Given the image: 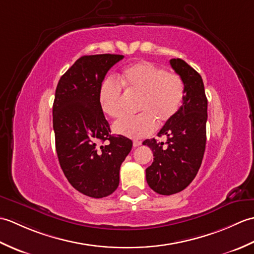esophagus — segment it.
<instances>
[{"instance_id": "34e87169", "label": "esophagus", "mask_w": 254, "mask_h": 254, "mask_svg": "<svg viewBox=\"0 0 254 254\" xmlns=\"http://www.w3.org/2000/svg\"><path fill=\"white\" fill-rule=\"evenodd\" d=\"M141 144H142L141 141H136V139H135V141H133V146H134V147H137V146H139V145H141Z\"/></svg>"}]
</instances>
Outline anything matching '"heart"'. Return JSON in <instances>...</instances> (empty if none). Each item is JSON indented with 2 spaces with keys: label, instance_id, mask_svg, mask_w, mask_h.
<instances>
[{
  "label": "heart",
  "instance_id": "b5f03b06",
  "mask_svg": "<svg viewBox=\"0 0 254 254\" xmlns=\"http://www.w3.org/2000/svg\"><path fill=\"white\" fill-rule=\"evenodd\" d=\"M119 82L108 78L101 84L98 100L107 116L118 118L122 115L124 94L138 96L137 116L124 117L113 123L112 130L119 135L142 138L152 134L159 126L169 122L179 111L185 98V84L176 73L166 72L155 64L143 61L127 66L119 76Z\"/></svg>",
  "mask_w": 254,
  "mask_h": 254
}]
</instances>
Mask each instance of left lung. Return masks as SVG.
Returning a JSON list of instances; mask_svg holds the SVG:
<instances>
[{"label": "left lung", "instance_id": "1", "mask_svg": "<svg viewBox=\"0 0 254 254\" xmlns=\"http://www.w3.org/2000/svg\"><path fill=\"white\" fill-rule=\"evenodd\" d=\"M170 65L185 84L182 106L158 133V136H167L166 145L155 138L143 142L154 154L153 164L146 169V181L152 190L163 195L185 190L193 181L206 144L207 98L201 75L181 59H171Z\"/></svg>", "mask_w": 254, "mask_h": 254}]
</instances>
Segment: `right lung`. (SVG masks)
I'll list each match as a JSON object with an SVG mask.
<instances>
[{
	"label": "right lung",
	"instance_id": "add662e5",
	"mask_svg": "<svg viewBox=\"0 0 254 254\" xmlns=\"http://www.w3.org/2000/svg\"><path fill=\"white\" fill-rule=\"evenodd\" d=\"M120 55L80 57L59 80L53 102V130L61 168L72 187L101 198L117 190L120 167L132 141L112 135L98 94L107 72ZM105 143L101 147L97 142Z\"/></svg>",
	"mask_w": 254,
	"mask_h": 254
}]
</instances>
